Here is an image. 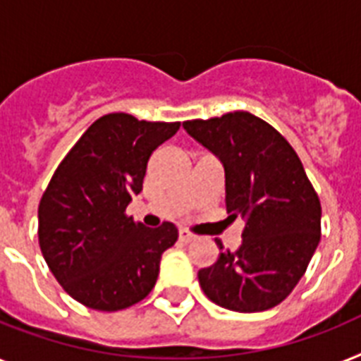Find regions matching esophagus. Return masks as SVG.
Returning <instances> with one entry per match:
<instances>
[{
  "label": "esophagus",
  "mask_w": 361,
  "mask_h": 361,
  "mask_svg": "<svg viewBox=\"0 0 361 361\" xmlns=\"http://www.w3.org/2000/svg\"><path fill=\"white\" fill-rule=\"evenodd\" d=\"M178 235H180V241H183V243L195 241V233H190L189 230H180V233H178Z\"/></svg>",
  "instance_id": "34e87169"
}]
</instances>
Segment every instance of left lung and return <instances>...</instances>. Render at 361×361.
Here are the masks:
<instances>
[{
	"instance_id": "8db88e82",
	"label": "left lung",
	"mask_w": 361,
	"mask_h": 361,
	"mask_svg": "<svg viewBox=\"0 0 361 361\" xmlns=\"http://www.w3.org/2000/svg\"><path fill=\"white\" fill-rule=\"evenodd\" d=\"M190 137L224 165L230 221L245 219L241 247L198 271L206 297L239 313L278 306L304 276L321 239V202L297 152L247 111L185 120Z\"/></svg>"
}]
</instances>
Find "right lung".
<instances>
[{
	"mask_svg": "<svg viewBox=\"0 0 361 361\" xmlns=\"http://www.w3.org/2000/svg\"><path fill=\"white\" fill-rule=\"evenodd\" d=\"M180 122L109 113L64 155L38 204V245L70 297L118 312L150 295L161 256L178 239L172 222L146 228L126 213L142 190L150 155Z\"/></svg>",
	"mask_w": 361,
	"mask_h": 361,
	"instance_id": "1",
	"label": "right lung"
}]
</instances>
